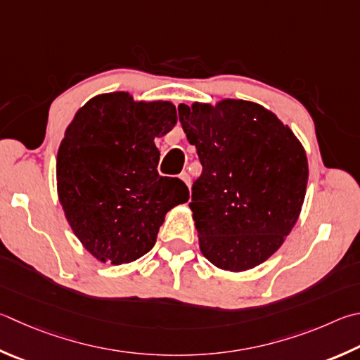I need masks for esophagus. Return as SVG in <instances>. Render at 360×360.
<instances>
[{
	"instance_id": "1",
	"label": "esophagus",
	"mask_w": 360,
	"mask_h": 360,
	"mask_svg": "<svg viewBox=\"0 0 360 360\" xmlns=\"http://www.w3.org/2000/svg\"><path fill=\"white\" fill-rule=\"evenodd\" d=\"M179 178L182 179V181H184V184L187 186V187H191V184H192V179H191V176H188V173H181L179 174Z\"/></svg>"
}]
</instances>
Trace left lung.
Listing matches in <instances>:
<instances>
[{"label":"left lung","mask_w":360,"mask_h":360,"mask_svg":"<svg viewBox=\"0 0 360 360\" xmlns=\"http://www.w3.org/2000/svg\"><path fill=\"white\" fill-rule=\"evenodd\" d=\"M178 110L202 165L191 202L200 250L219 269H253L282 247L299 219L309 181L302 143L250 101Z\"/></svg>","instance_id":"obj_1"}]
</instances>
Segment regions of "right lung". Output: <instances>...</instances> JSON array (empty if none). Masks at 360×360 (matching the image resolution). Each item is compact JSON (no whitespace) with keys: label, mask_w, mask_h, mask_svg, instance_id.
Listing matches in <instances>:
<instances>
[{"label":"right lung","mask_w":360,"mask_h":360,"mask_svg":"<svg viewBox=\"0 0 360 360\" xmlns=\"http://www.w3.org/2000/svg\"><path fill=\"white\" fill-rule=\"evenodd\" d=\"M178 122L168 101L99 94L75 113L56 155V191L82 245L102 263H132L155 244L165 215L188 201L178 178L158 173L155 139Z\"/></svg>","instance_id":"right-lung-1"}]
</instances>
